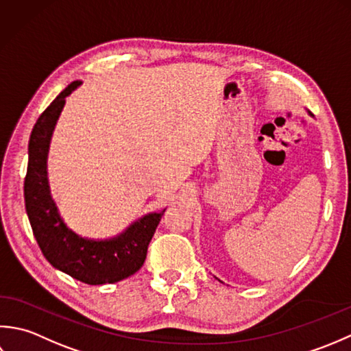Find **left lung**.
Here are the masks:
<instances>
[{"mask_svg": "<svg viewBox=\"0 0 351 351\" xmlns=\"http://www.w3.org/2000/svg\"><path fill=\"white\" fill-rule=\"evenodd\" d=\"M307 113H309V115H311V117H312V113H311V112H307Z\"/></svg>", "mask_w": 351, "mask_h": 351, "instance_id": "left-lung-1", "label": "left lung"}]
</instances>
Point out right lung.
<instances>
[{
    "label": "right lung",
    "instance_id": "right-lung-1",
    "mask_svg": "<svg viewBox=\"0 0 351 351\" xmlns=\"http://www.w3.org/2000/svg\"><path fill=\"white\" fill-rule=\"evenodd\" d=\"M80 86V80L68 84L33 127L24 182L25 210L42 253L56 269L88 285L117 283L144 265L148 244L167 207L160 212L145 213L112 238H86L68 227L49 189L47 162L66 97Z\"/></svg>",
    "mask_w": 351,
    "mask_h": 351
}]
</instances>
